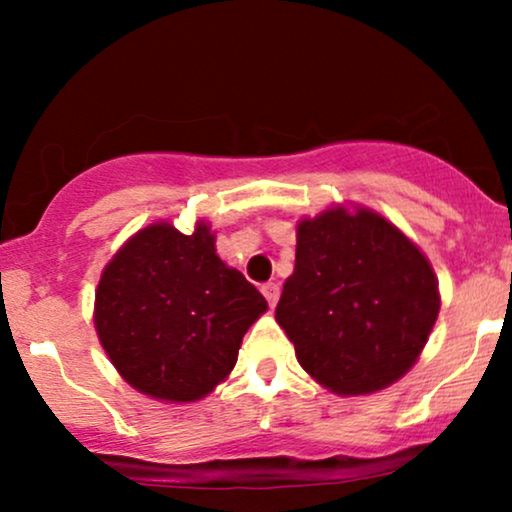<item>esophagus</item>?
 Returning <instances> with one entry per match:
<instances>
[{"instance_id":"1","label":"esophagus","mask_w":512,"mask_h":512,"mask_svg":"<svg viewBox=\"0 0 512 512\" xmlns=\"http://www.w3.org/2000/svg\"><path fill=\"white\" fill-rule=\"evenodd\" d=\"M262 293H264V298H267V303L274 308L276 301H279L281 289H279V284H272V281H269V284L262 286Z\"/></svg>"}]
</instances>
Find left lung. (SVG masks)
<instances>
[{
	"label": "left lung",
	"mask_w": 512,
	"mask_h": 512,
	"mask_svg": "<svg viewBox=\"0 0 512 512\" xmlns=\"http://www.w3.org/2000/svg\"><path fill=\"white\" fill-rule=\"evenodd\" d=\"M438 310L431 262L380 214L332 207L298 221L276 322L305 373L334 395H370L402 378Z\"/></svg>",
	"instance_id": "left-lung-1"
}]
</instances>
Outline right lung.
<instances>
[{"mask_svg":"<svg viewBox=\"0 0 512 512\" xmlns=\"http://www.w3.org/2000/svg\"><path fill=\"white\" fill-rule=\"evenodd\" d=\"M199 221L190 236L166 221L134 233L105 264L96 289L98 339L134 390L197 402L228 378L267 301L216 255Z\"/></svg>","mask_w":512,"mask_h":512,"instance_id":"right-lung-1","label":"right lung"}]
</instances>
